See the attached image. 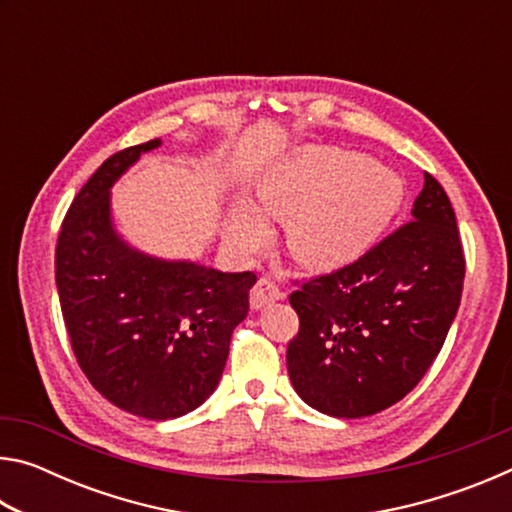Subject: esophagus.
<instances>
[{"instance_id": "1", "label": "esophagus", "mask_w": 512, "mask_h": 512, "mask_svg": "<svg viewBox=\"0 0 512 512\" xmlns=\"http://www.w3.org/2000/svg\"><path fill=\"white\" fill-rule=\"evenodd\" d=\"M280 298H282V293H280V289H277V284L273 280H268V277H262V280H259L253 287V291H250V307H253L255 311L264 309L266 305H271V302L280 300Z\"/></svg>"}]
</instances>
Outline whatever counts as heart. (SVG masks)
<instances>
[{
  "mask_svg": "<svg viewBox=\"0 0 512 512\" xmlns=\"http://www.w3.org/2000/svg\"><path fill=\"white\" fill-rule=\"evenodd\" d=\"M255 194L259 210L287 221L296 262L327 273L377 244L400 212L404 183L363 153L305 146L264 169ZM228 237L241 253H255L268 237V225L255 207L239 205L230 214Z\"/></svg>",
  "mask_w": 512,
  "mask_h": 512,
  "instance_id": "b5f03b06",
  "label": "heart"
}]
</instances>
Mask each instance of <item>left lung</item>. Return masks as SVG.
Masks as SVG:
<instances>
[{
    "mask_svg": "<svg viewBox=\"0 0 512 512\" xmlns=\"http://www.w3.org/2000/svg\"><path fill=\"white\" fill-rule=\"evenodd\" d=\"M409 223L357 262L289 296L300 329L287 348L296 393L334 418H366L427 375L461 305L465 257L456 214L431 173Z\"/></svg>",
    "mask_w": 512,
    "mask_h": 512,
    "instance_id": "left-lung-1",
    "label": "left lung"
}]
</instances>
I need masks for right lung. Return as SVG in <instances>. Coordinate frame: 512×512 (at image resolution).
I'll list each match as a JSON object with an SVG mask.
<instances>
[{"mask_svg": "<svg viewBox=\"0 0 512 512\" xmlns=\"http://www.w3.org/2000/svg\"><path fill=\"white\" fill-rule=\"evenodd\" d=\"M160 140L124 149L74 196L56 246L65 327L90 384L146 420L180 418L214 393L257 275L167 262L126 244L110 187Z\"/></svg>", "mask_w": 512, "mask_h": 512, "instance_id": "obj_1", "label": "right lung"}]
</instances>
